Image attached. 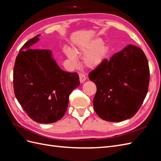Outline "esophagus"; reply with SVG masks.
<instances>
[{
    "label": "esophagus",
    "mask_w": 161,
    "mask_h": 161,
    "mask_svg": "<svg viewBox=\"0 0 161 161\" xmlns=\"http://www.w3.org/2000/svg\"><path fill=\"white\" fill-rule=\"evenodd\" d=\"M79 79H80V83H83V82L86 80V76L83 74V73H79Z\"/></svg>",
    "instance_id": "34e87169"
}]
</instances>
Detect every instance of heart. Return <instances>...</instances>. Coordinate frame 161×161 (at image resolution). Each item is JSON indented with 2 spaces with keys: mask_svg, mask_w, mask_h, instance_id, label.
<instances>
[{
  "mask_svg": "<svg viewBox=\"0 0 161 161\" xmlns=\"http://www.w3.org/2000/svg\"><path fill=\"white\" fill-rule=\"evenodd\" d=\"M75 51L78 53H85L82 58L83 64L90 69H95L103 62L108 52V47L99 39H96L75 48ZM64 52L72 64H75L76 56L74 51L70 48L64 47Z\"/></svg>",
  "mask_w": 161,
  "mask_h": 161,
  "instance_id": "heart-1",
  "label": "heart"
}]
</instances>
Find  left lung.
I'll list each match as a JSON object with an SVG mask.
<instances>
[{
  "instance_id": "left-lung-1",
  "label": "left lung",
  "mask_w": 161,
  "mask_h": 161,
  "mask_svg": "<svg viewBox=\"0 0 161 161\" xmlns=\"http://www.w3.org/2000/svg\"><path fill=\"white\" fill-rule=\"evenodd\" d=\"M89 78L97 86L93 107L108 121L130 119L137 113L148 92L150 70L144 52L128 45L92 70Z\"/></svg>"
}]
</instances>
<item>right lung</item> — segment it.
Segmentation results:
<instances>
[{
    "instance_id": "1",
    "label": "right lung",
    "mask_w": 161,
    "mask_h": 161,
    "mask_svg": "<svg viewBox=\"0 0 161 161\" xmlns=\"http://www.w3.org/2000/svg\"><path fill=\"white\" fill-rule=\"evenodd\" d=\"M39 35L19 51L13 69L14 92L33 121L50 124L60 120L68 108L69 95L80 85L76 72L60 69L49 50H32Z\"/></svg>"
}]
</instances>
